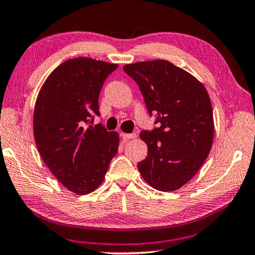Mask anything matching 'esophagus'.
Listing matches in <instances>:
<instances>
[{
    "label": "esophagus",
    "mask_w": 255,
    "mask_h": 255,
    "mask_svg": "<svg viewBox=\"0 0 255 255\" xmlns=\"http://www.w3.org/2000/svg\"><path fill=\"white\" fill-rule=\"evenodd\" d=\"M122 136L124 140H130V139L136 138V134L135 133H122Z\"/></svg>",
    "instance_id": "1"
}]
</instances>
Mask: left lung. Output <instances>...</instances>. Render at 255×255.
<instances>
[{"mask_svg":"<svg viewBox=\"0 0 255 255\" xmlns=\"http://www.w3.org/2000/svg\"><path fill=\"white\" fill-rule=\"evenodd\" d=\"M124 72L139 85L150 115L152 131H141L147 143L146 159L138 168L148 185L173 191L197 173L213 143L214 121L211 100L202 82L166 60L125 65Z\"/></svg>","mask_w":255,"mask_h":255,"instance_id":"obj_1","label":"left lung"}]
</instances>
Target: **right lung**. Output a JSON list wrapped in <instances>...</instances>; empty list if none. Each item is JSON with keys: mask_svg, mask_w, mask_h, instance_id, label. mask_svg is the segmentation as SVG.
I'll list each match as a JSON object with an SVG mask.
<instances>
[{"mask_svg": "<svg viewBox=\"0 0 255 255\" xmlns=\"http://www.w3.org/2000/svg\"><path fill=\"white\" fill-rule=\"evenodd\" d=\"M117 64L74 58L66 60L46 78L34 108L33 131L40 155L52 174L68 190L85 195L105 179L117 154L120 136L101 124L99 95Z\"/></svg>", "mask_w": 255, "mask_h": 255, "instance_id": "add662e5", "label": "right lung"}]
</instances>
